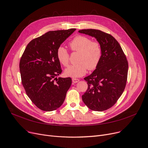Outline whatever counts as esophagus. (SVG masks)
Returning <instances> with one entry per match:
<instances>
[{
	"mask_svg": "<svg viewBox=\"0 0 148 148\" xmlns=\"http://www.w3.org/2000/svg\"><path fill=\"white\" fill-rule=\"evenodd\" d=\"M79 81V79H76V78H72V82L73 83H77Z\"/></svg>",
	"mask_w": 148,
	"mask_h": 148,
	"instance_id": "obj_1",
	"label": "esophagus"
}]
</instances>
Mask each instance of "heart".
I'll return each mask as SVG.
<instances>
[{
  "label": "heart",
  "instance_id": "1",
  "mask_svg": "<svg viewBox=\"0 0 148 148\" xmlns=\"http://www.w3.org/2000/svg\"><path fill=\"white\" fill-rule=\"evenodd\" d=\"M72 51L79 52L77 63L69 66L64 71L67 76L78 77L85 75L87 70L93 71L98 66L101 57L102 48L97 41H92L82 35L75 37L69 43ZM57 57L59 62L64 66L69 63V54L66 48L60 45L57 49Z\"/></svg>",
  "mask_w": 148,
  "mask_h": 148
}]
</instances>
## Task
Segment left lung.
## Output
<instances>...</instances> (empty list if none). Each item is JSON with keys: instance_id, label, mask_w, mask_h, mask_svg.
<instances>
[{"instance_id": "obj_1", "label": "left lung", "mask_w": 148, "mask_h": 148, "mask_svg": "<svg viewBox=\"0 0 148 148\" xmlns=\"http://www.w3.org/2000/svg\"><path fill=\"white\" fill-rule=\"evenodd\" d=\"M79 33L94 37L102 48L100 62L93 72L84 78L88 89L82 95L85 105L94 111H103L114 106L125 89L128 64L118 41L110 34L95 29Z\"/></svg>"}]
</instances>
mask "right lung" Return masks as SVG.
<instances>
[{
  "label": "right lung",
  "instance_id": "right-lung-1",
  "mask_svg": "<svg viewBox=\"0 0 148 148\" xmlns=\"http://www.w3.org/2000/svg\"><path fill=\"white\" fill-rule=\"evenodd\" d=\"M75 30L49 31L33 39L21 58L22 84L29 99L42 110L53 111L60 108L71 87V77H57L62 72L57 49Z\"/></svg>",
  "mask_w": 148,
  "mask_h": 148
}]
</instances>
